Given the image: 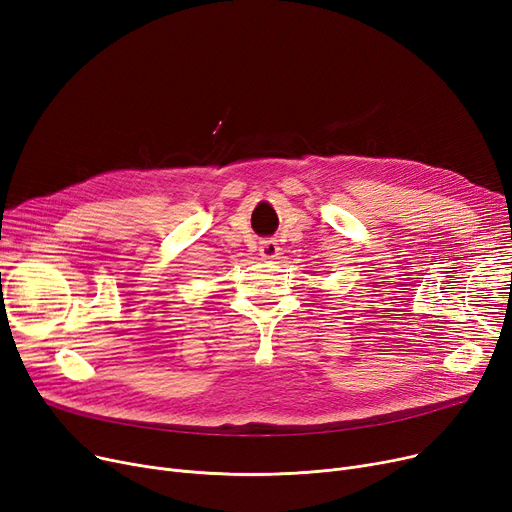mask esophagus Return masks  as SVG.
I'll return each instance as SVG.
<instances>
[{
	"instance_id": "esophagus-1",
	"label": "esophagus",
	"mask_w": 512,
	"mask_h": 512,
	"mask_svg": "<svg viewBox=\"0 0 512 512\" xmlns=\"http://www.w3.org/2000/svg\"><path fill=\"white\" fill-rule=\"evenodd\" d=\"M259 255H261V259H267V261L276 259V257L280 255L278 242H276V240H261V245H259Z\"/></svg>"
}]
</instances>
